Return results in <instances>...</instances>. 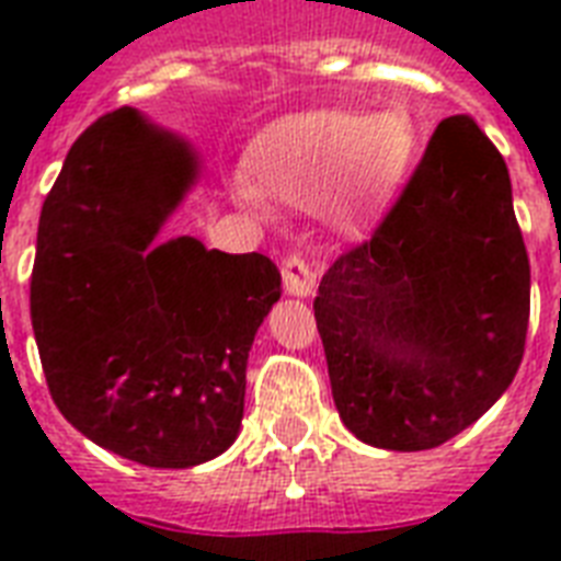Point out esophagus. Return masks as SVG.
I'll list each match as a JSON object with an SVG mask.
<instances>
[{"mask_svg":"<svg viewBox=\"0 0 561 561\" xmlns=\"http://www.w3.org/2000/svg\"><path fill=\"white\" fill-rule=\"evenodd\" d=\"M280 275H284V286L289 295L307 298L316 293V272L298 254H286V260L280 263Z\"/></svg>","mask_w":561,"mask_h":561,"instance_id":"34e87169","label":"esophagus"}]
</instances>
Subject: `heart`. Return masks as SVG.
I'll return each mask as SVG.
<instances>
[{
	"mask_svg": "<svg viewBox=\"0 0 561 561\" xmlns=\"http://www.w3.org/2000/svg\"><path fill=\"white\" fill-rule=\"evenodd\" d=\"M420 136L402 110H307L272 121L245 153L252 187L237 194L257 208L260 196L316 205L339 231H356L382 208L414 168Z\"/></svg>",
	"mask_w": 561,
	"mask_h": 561,
	"instance_id": "obj_1",
	"label": "heart"
}]
</instances>
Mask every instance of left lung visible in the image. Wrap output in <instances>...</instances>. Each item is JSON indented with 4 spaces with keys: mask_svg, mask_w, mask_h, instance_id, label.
Masks as SVG:
<instances>
[{
    "mask_svg": "<svg viewBox=\"0 0 561 561\" xmlns=\"http://www.w3.org/2000/svg\"><path fill=\"white\" fill-rule=\"evenodd\" d=\"M312 309L339 416L376 449H434L507 391L530 260L507 164L472 118L440 121L397 205L327 268Z\"/></svg>",
    "mask_w": 561,
    "mask_h": 561,
    "instance_id": "left-lung-1",
    "label": "left lung"
}]
</instances>
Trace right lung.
<instances>
[{"label": "right lung", "mask_w": 561, "mask_h": 561, "mask_svg": "<svg viewBox=\"0 0 561 561\" xmlns=\"http://www.w3.org/2000/svg\"><path fill=\"white\" fill-rule=\"evenodd\" d=\"M194 150L121 106L71 145L37 228L31 324L54 405L89 440L187 469L237 440L254 333L280 298L266 254L153 249Z\"/></svg>", "instance_id": "1"}]
</instances>
